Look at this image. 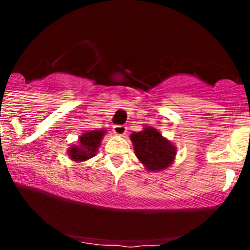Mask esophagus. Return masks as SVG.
Returning <instances> with one entry per match:
<instances>
[{"instance_id": "34e87169", "label": "esophagus", "mask_w": 250, "mask_h": 250, "mask_svg": "<svg viewBox=\"0 0 250 250\" xmlns=\"http://www.w3.org/2000/svg\"><path fill=\"white\" fill-rule=\"evenodd\" d=\"M113 128L114 133L119 135V136H122V135H125V133H127V127L123 125H115Z\"/></svg>"}]
</instances>
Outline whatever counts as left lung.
<instances>
[{"label": "left lung", "mask_w": 250, "mask_h": 250, "mask_svg": "<svg viewBox=\"0 0 250 250\" xmlns=\"http://www.w3.org/2000/svg\"><path fill=\"white\" fill-rule=\"evenodd\" d=\"M130 140L135 155L148 171H161L173 165L176 147L157 129L146 125L143 130L131 134Z\"/></svg>", "instance_id": "left-lung-1"}]
</instances>
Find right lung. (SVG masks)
Wrapping results in <instances>:
<instances>
[{
  "label": "right lung",
  "instance_id": "obj_1",
  "mask_svg": "<svg viewBox=\"0 0 250 250\" xmlns=\"http://www.w3.org/2000/svg\"><path fill=\"white\" fill-rule=\"evenodd\" d=\"M107 131L104 129L101 130H89L84 131L79 137L77 145L68 148V156L75 162H83L95 156L101 141Z\"/></svg>",
  "mask_w": 250,
  "mask_h": 250
}]
</instances>
